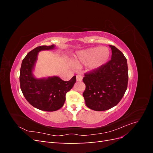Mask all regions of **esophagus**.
I'll list each match as a JSON object with an SVG mask.
<instances>
[{
  "instance_id": "1",
  "label": "esophagus",
  "mask_w": 153,
  "mask_h": 153,
  "mask_svg": "<svg viewBox=\"0 0 153 153\" xmlns=\"http://www.w3.org/2000/svg\"><path fill=\"white\" fill-rule=\"evenodd\" d=\"M82 79H83V76L82 75H76V80L77 81H78V82L82 81Z\"/></svg>"
}]
</instances>
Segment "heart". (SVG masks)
Segmentation results:
<instances>
[{
    "label": "heart",
    "instance_id": "obj_1",
    "mask_svg": "<svg viewBox=\"0 0 153 153\" xmlns=\"http://www.w3.org/2000/svg\"><path fill=\"white\" fill-rule=\"evenodd\" d=\"M109 57L110 51L106 47H92L78 52L75 62L77 66L87 65L94 71L105 64Z\"/></svg>",
    "mask_w": 153,
    "mask_h": 153
}]
</instances>
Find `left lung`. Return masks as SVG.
Returning a JSON list of instances; mask_svg holds the SVG:
<instances>
[{
  "label": "left lung",
  "mask_w": 153,
  "mask_h": 153,
  "mask_svg": "<svg viewBox=\"0 0 153 153\" xmlns=\"http://www.w3.org/2000/svg\"><path fill=\"white\" fill-rule=\"evenodd\" d=\"M112 57L97 70L85 73L83 93L87 107L96 111L108 110L117 105L127 89V60L116 47L110 45Z\"/></svg>",
  "instance_id": "1"
}]
</instances>
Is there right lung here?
Instances as JSON below:
<instances>
[{
	"label": "right lung",
	"mask_w": 153,
	"mask_h": 153,
	"mask_svg": "<svg viewBox=\"0 0 153 153\" xmlns=\"http://www.w3.org/2000/svg\"><path fill=\"white\" fill-rule=\"evenodd\" d=\"M54 45L40 46L31 50L23 59L20 73L22 93L28 102L41 110L53 112L61 108L66 100V94L76 82V76L64 81L59 76L36 78L33 70L40 51L53 50Z\"/></svg>",
	"instance_id": "right-lung-1"
}]
</instances>
